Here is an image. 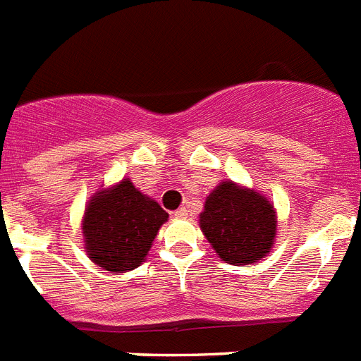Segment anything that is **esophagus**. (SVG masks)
<instances>
[{
    "mask_svg": "<svg viewBox=\"0 0 361 361\" xmlns=\"http://www.w3.org/2000/svg\"><path fill=\"white\" fill-rule=\"evenodd\" d=\"M175 217H178V219H186L188 217V210L186 208H178V210H175Z\"/></svg>",
    "mask_w": 361,
    "mask_h": 361,
    "instance_id": "obj_1",
    "label": "esophagus"
}]
</instances>
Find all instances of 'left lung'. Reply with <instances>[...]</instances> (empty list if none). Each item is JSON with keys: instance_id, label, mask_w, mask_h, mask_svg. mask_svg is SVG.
<instances>
[{"instance_id": "8db88e82", "label": "left lung", "mask_w": 361, "mask_h": 361, "mask_svg": "<svg viewBox=\"0 0 361 361\" xmlns=\"http://www.w3.org/2000/svg\"><path fill=\"white\" fill-rule=\"evenodd\" d=\"M201 230L230 264L257 263L276 239V212L257 192L223 183L206 199Z\"/></svg>"}]
</instances>
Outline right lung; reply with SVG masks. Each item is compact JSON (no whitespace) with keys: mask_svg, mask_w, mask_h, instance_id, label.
Masks as SVG:
<instances>
[{"mask_svg":"<svg viewBox=\"0 0 361 361\" xmlns=\"http://www.w3.org/2000/svg\"><path fill=\"white\" fill-rule=\"evenodd\" d=\"M166 221L168 214L126 178L89 202L84 217L89 257L109 272L137 269Z\"/></svg>","mask_w":361,"mask_h":361,"instance_id":"right-lung-1","label":"right lung"}]
</instances>
